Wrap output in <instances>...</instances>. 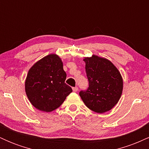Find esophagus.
Masks as SVG:
<instances>
[{
	"instance_id": "34e87169",
	"label": "esophagus",
	"mask_w": 149,
	"mask_h": 149,
	"mask_svg": "<svg viewBox=\"0 0 149 149\" xmlns=\"http://www.w3.org/2000/svg\"><path fill=\"white\" fill-rule=\"evenodd\" d=\"M72 89H73V91L75 92H77V91H78V88H77V87H75V88H73Z\"/></svg>"
}]
</instances>
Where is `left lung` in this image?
Wrapping results in <instances>:
<instances>
[{"mask_svg":"<svg viewBox=\"0 0 149 149\" xmlns=\"http://www.w3.org/2000/svg\"><path fill=\"white\" fill-rule=\"evenodd\" d=\"M83 61L89 88L86 91L80 92V97L90 110L98 113L109 111L122 95V76L115 65L106 58L92 54L83 57Z\"/></svg>","mask_w":149,"mask_h":149,"instance_id":"left-lung-1","label":"left lung"}]
</instances>
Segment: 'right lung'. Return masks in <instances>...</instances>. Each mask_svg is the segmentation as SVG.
<instances>
[{"label": "right lung", "instance_id": "add662e5", "mask_svg": "<svg viewBox=\"0 0 149 149\" xmlns=\"http://www.w3.org/2000/svg\"><path fill=\"white\" fill-rule=\"evenodd\" d=\"M66 73L57 54H49L34 64L27 73L25 92L36 109L51 112L62 104L72 89L65 83Z\"/></svg>", "mask_w": 149, "mask_h": 149}]
</instances>
